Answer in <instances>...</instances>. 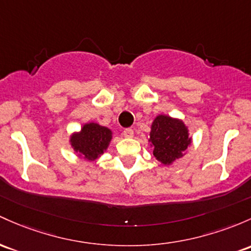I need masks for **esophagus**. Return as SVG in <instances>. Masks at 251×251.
<instances>
[{"mask_svg": "<svg viewBox=\"0 0 251 251\" xmlns=\"http://www.w3.org/2000/svg\"><path fill=\"white\" fill-rule=\"evenodd\" d=\"M123 134H124V137H125V138H132V137H133V134H134V132H133V130H132V128H125V130H124V132H123Z\"/></svg>", "mask_w": 251, "mask_h": 251, "instance_id": "obj_1", "label": "esophagus"}]
</instances>
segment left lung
<instances>
[{
    "instance_id": "obj_1",
    "label": "left lung",
    "mask_w": 251,
    "mask_h": 251,
    "mask_svg": "<svg viewBox=\"0 0 251 251\" xmlns=\"http://www.w3.org/2000/svg\"><path fill=\"white\" fill-rule=\"evenodd\" d=\"M149 142L153 148L152 153L157 161L164 166H170L184 155L192 138L182 120L159 114L151 125Z\"/></svg>"
}]
</instances>
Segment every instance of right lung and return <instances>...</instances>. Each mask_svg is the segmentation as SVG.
Here are the masks:
<instances>
[{
    "mask_svg": "<svg viewBox=\"0 0 251 251\" xmlns=\"http://www.w3.org/2000/svg\"><path fill=\"white\" fill-rule=\"evenodd\" d=\"M112 140V131L96 123H88L81 131L70 136V144L79 157L87 161H95L108 148Z\"/></svg>",
    "mask_w": 251,
    "mask_h": 251,
    "instance_id": "right-lung-1",
    "label": "right lung"
}]
</instances>
